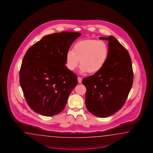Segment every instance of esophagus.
I'll use <instances>...</instances> for the list:
<instances>
[{
    "mask_svg": "<svg viewBox=\"0 0 153 153\" xmlns=\"http://www.w3.org/2000/svg\"><path fill=\"white\" fill-rule=\"evenodd\" d=\"M82 81V79L81 77H78V82L79 83H81Z\"/></svg>",
    "mask_w": 153,
    "mask_h": 153,
    "instance_id": "esophagus-1",
    "label": "esophagus"
}]
</instances>
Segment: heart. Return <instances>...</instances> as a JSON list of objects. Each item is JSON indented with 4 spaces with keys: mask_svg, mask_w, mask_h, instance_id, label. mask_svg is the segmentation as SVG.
I'll return each instance as SVG.
<instances>
[{
    "mask_svg": "<svg viewBox=\"0 0 153 153\" xmlns=\"http://www.w3.org/2000/svg\"><path fill=\"white\" fill-rule=\"evenodd\" d=\"M109 55V48L105 42L96 39H85L77 42L73 51H68L66 55L67 68L74 71L80 60L79 71L81 74L88 72L95 74L102 70Z\"/></svg>",
    "mask_w": 153,
    "mask_h": 153,
    "instance_id": "b5f03b06",
    "label": "heart"
}]
</instances>
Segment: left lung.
I'll list each match as a JSON object with an SVG mask.
<instances>
[{
	"mask_svg": "<svg viewBox=\"0 0 153 153\" xmlns=\"http://www.w3.org/2000/svg\"><path fill=\"white\" fill-rule=\"evenodd\" d=\"M108 41L109 55L102 70L82 80L87 89L85 103L93 115H113L126 102L133 84L132 61L126 48L112 36L100 37Z\"/></svg>",
	"mask_w": 153,
	"mask_h": 153,
	"instance_id": "obj_1",
	"label": "left lung"
}]
</instances>
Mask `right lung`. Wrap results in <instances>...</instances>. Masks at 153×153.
Returning a JSON list of instances; mask_svg holds the SVG:
<instances>
[{
    "label": "right lung",
    "instance_id": "obj_1",
    "mask_svg": "<svg viewBox=\"0 0 153 153\" xmlns=\"http://www.w3.org/2000/svg\"><path fill=\"white\" fill-rule=\"evenodd\" d=\"M81 35L61 32L44 36L25 55L20 71V84L28 105L34 112L52 116L65 107L77 77L65 66L66 55Z\"/></svg>",
    "mask_w": 153,
    "mask_h": 153
}]
</instances>
